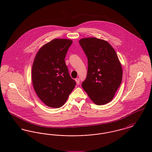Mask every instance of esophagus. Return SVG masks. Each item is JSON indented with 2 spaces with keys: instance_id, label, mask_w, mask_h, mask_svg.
Wrapping results in <instances>:
<instances>
[{
  "instance_id": "obj_1",
  "label": "esophagus",
  "mask_w": 152,
  "mask_h": 152,
  "mask_svg": "<svg viewBox=\"0 0 152 152\" xmlns=\"http://www.w3.org/2000/svg\"><path fill=\"white\" fill-rule=\"evenodd\" d=\"M75 81H76V83L77 85H79L80 84V79L79 78H76L75 80Z\"/></svg>"
}]
</instances>
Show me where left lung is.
Wrapping results in <instances>:
<instances>
[{
	"instance_id": "8db88e82",
	"label": "left lung",
	"mask_w": 152,
	"mask_h": 152,
	"mask_svg": "<svg viewBox=\"0 0 152 152\" xmlns=\"http://www.w3.org/2000/svg\"><path fill=\"white\" fill-rule=\"evenodd\" d=\"M79 43L87 57V77L82 87L95 104L110 102L121 86L122 68L111 45L95 37L84 38Z\"/></svg>"
}]
</instances>
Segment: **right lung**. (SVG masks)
I'll return each mask as SVG.
<instances>
[{
	"mask_svg": "<svg viewBox=\"0 0 152 152\" xmlns=\"http://www.w3.org/2000/svg\"><path fill=\"white\" fill-rule=\"evenodd\" d=\"M72 40L54 39L37 53L32 66L33 88L41 101L51 108L61 107L75 87L65 64Z\"/></svg>",
	"mask_w": 152,
	"mask_h": 152,
	"instance_id": "add662e5",
	"label": "right lung"
}]
</instances>
